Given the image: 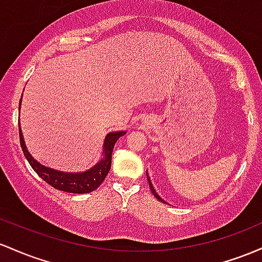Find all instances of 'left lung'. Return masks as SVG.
Listing matches in <instances>:
<instances>
[{
  "instance_id": "8db88e82",
  "label": "left lung",
  "mask_w": 262,
  "mask_h": 262,
  "mask_svg": "<svg viewBox=\"0 0 262 262\" xmlns=\"http://www.w3.org/2000/svg\"><path fill=\"white\" fill-rule=\"evenodd\" d=\"M146 174H147V181H148V183H149V188H151V192H152V193H154V195L156 196V198H157V199H158V201H161V202H163V203H164V201H163V199H162V198H161V196L157 194V192H156V190H155V188H154V186H152V183H151V179H149V177H148V173H146Z\"/></svg>"
}]
</instances>
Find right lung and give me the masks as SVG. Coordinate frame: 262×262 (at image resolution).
Wrapping results in <instances>:
<instances>
[{
  "instance_id": "right-lung-1",
  "label": "right lung",
  "mask_w": 262,
  "mask_h": 262,
  "mask_svg": "<svg viewBox=\"0 0 262 262\" xmlns=\"http://www.w3.org/2000/svg\"><path fill=\"white\" fill-rule=\"evenodd\" d=\"M20 102H22V99L19 100V108ZM125 134L126 131H116L110 132V134L106 135L104 141V148H102V158L93 168L85 170V172L68 173L60 172V170L57 169H52L49 167L43 166V164H40L38 161L34 160L32 157V155L28 152L27 147H26L25 139H23L22 130H20L19 126L20 147H22L23 154H25L32 168L34 169V172L43 181H46L53 188H55V189L61 190V192L75 193V194H83V193L93 192V190H95L104 182V179L107 176L111 167V155H113L114 146H115L116 141Z\"/></svg>"
}]
</instances>
